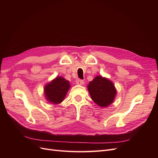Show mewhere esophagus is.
<instances>
[{"instance_id": "34e87169", "label": "esophagus", "mask_w": 158, "mask_h": 158, "mask_svg": "<svg viewBox=\"0 0 158 158\" xmlns=\"http://www.w3.org/2000/svg\"><path fill=\"white\" fill-rule=\"evenodd\" d=\"M76 84H79V85H82V84H84V80L78 78V79H76Z\"/></svg>"}]
</instances>
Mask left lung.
I'll list each match as a JSON object with an SVG mask.
<instances>
[{"mask_svg":"<svg viewBox=\"0 0 158 158\" xmlns=\"http://www.w3.org/2000/svg\"><path fill=\"white\" fill-rule=\"evenodd\" d=\"M88 89L93 101L103 107L111 104L116 95L113 84L108 79L99 76L89 83Z\"/></svg>","mask_w":158,"mask_h":158,"instance_id":"obj_1","label":"left lung"}]
</instances>
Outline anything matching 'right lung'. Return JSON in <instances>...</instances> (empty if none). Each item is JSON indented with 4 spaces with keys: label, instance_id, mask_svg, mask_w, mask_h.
Listing matches in <instances>:
<instances>
[{
    "label": "right lung",
    "instance_id": "obj_1",
    "mask_svg": "<svg viewBox=\"0 0 158 158\" xmlns=\"http://www.w3.org/2000/svg\"><path fill=\"white\" fill-rule=\"evenodd\" d=\"M69 88L68 80L63 77H57L45 87L46 98L52 104L60 103L63 101Z\"/></svg>",
    "mask_w": 158,
    "mask_h": 158
}]
</instances>
